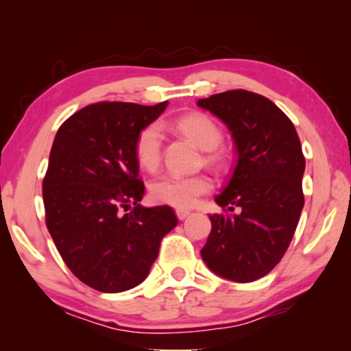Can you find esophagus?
<instances>
[{"label": "esophagus", "mask_w": 351, "mask_h": 351, "mask_svg": "<svg viewBox=\"0 0 351 351\" xmlns=\"http://www.w3.org/2000/svg\"><path fill=\"white\" fill-rule=\"evenodd\" d=\"M176 217H178V219H186L187 217H190V210H187V209H176Z\"/></svg>", "instance_id": "esophagus-1"}]
</instances>
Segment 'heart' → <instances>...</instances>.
<instances>
[{
  "label": "heart",
  "instance_id": "b5f03b06",
  "mask_svg": "<svg viewBox=\"0 0 351 351\" xmlns=\"http://www.w3.org/2000/svg\"><path fill=\"white\" fill-rule=\"evenodd\" d=\"M176 128L207 154V162L217 164L219 156L215 150L221 142V132L210 117L204 114H187L176 121ZM162 156V128L158 122L148 123L141 130L134 142V158L142 169L154 171ZM213 182L207 175H164L150 186L152 198L156 203L173 207H192L199 197L209 193Z\"/></svg>",
  "mask_w": 351,
  "mask_h": 351
}]
</instances>
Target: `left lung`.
<instances>
[{"label": "left lung", "instance_id": "left-lung-1", "mask_svg": "<svg viewBox=\"0 0 351 351\" xmlns=\"http://www.w3.org/2000/svg\"><path fill=\"white\" fill-rule=\"evenodd\" d=\"M232 134L237 162L215 203L240 213L210 215L212 230L201 257L212 272L247 283L276 268L287 252L305 198V158L288 116L260 94L226 91L199 99Z\"/></svg>", "mask_w": 351, "mask_h": 351}]
</instances>
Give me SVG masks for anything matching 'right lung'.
<instances>
[{
	"instance_id": "right-lung-1",
	"label": "right lung",
	"mask_w": 351,
	"mask_h": 351,
	"mask_svg": "<svg viewBox=\"0 0 351 351\" xmlns=\"http://www.w3.org/2000/svg\"><path fill=\"white\" fill-rule=\"evenodd\" d=\"M167 105L93 104L56 134L43 180L46 226L71 272L100 293L144 282L178 224L171 207L139 204L145 187L134 158L139 132Z\"/></svg>"
}]
</instances>
